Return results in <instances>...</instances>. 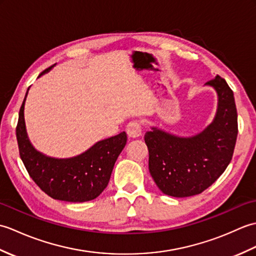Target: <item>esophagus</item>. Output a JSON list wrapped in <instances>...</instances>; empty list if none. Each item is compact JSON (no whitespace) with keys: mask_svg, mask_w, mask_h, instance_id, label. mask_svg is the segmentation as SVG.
<instances>
[{"mask_svg":"<svg viewBox=\"0 0 256 256\" xmlns=\"http://www.w3.org/2000/svg\"><path fill=\"white\" fill-rule=\"evenodd\" d=\"M126 134L128 135V138H136L142 135V126L136 121L130 122L126 126Z\"/></svg>","mask_w":256,"mask_h":256,"instance_id":"1","label":"esophagus"}]
</instances>
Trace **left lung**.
<instances>
[{"label": "left lung", "instance_id": "obj_1", "mask_svg": "<svg viewBox=\"0 0 256 256\" xmlns=\"http://www.w3.org/2000/svg\"><path fill=\"white\" fill-rule=\"evenodd\" d=\"M218 96L214 121L204 131L182 138L155 126L145 133L148 168L162 192L184 198L201 194L218 179L232 160L238 136L233 91L216 76L206 84Z\"/></svg>", "mask_w": 256, "mask_h": 256}]
</instances>
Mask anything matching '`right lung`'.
<instances>
[{
	"mask_svg": "<svg viewBox=\"0 0 256 256\" xmlns=\"http://www.w3.org/2000/svg\"><path fill=\"white\" fill-rule=\"evenodd\" d=\"M52 67L44 70L38 78L50 72ZM28 90L20 110L16 138L20 160L30 176L54 199L84 202L96 198L108 186L114 164L126 144V133L99 140L84 153L69 158L47 156L32 146L27 135L24 106Z\"/></svg>",
	"mask_w": 256,
	"mask_h": 256,
	"instance_id": "add662e5",
	"label": "right lung"
}]
</instances>
